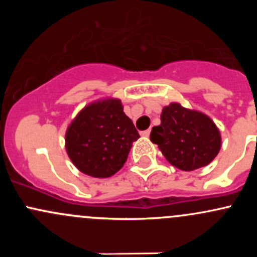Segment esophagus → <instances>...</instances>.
I'll use <instances>...</instances> for the list:
<instances>
[{
  "label": "esophagus",
  "instance_id": "34e87169",
  "mask_svg": "<svg viewBox=\"0 0 257 257\" xmlns=\"http://www.w3.org/2000/svg\"><path fill=\"white\" fill-rule=\"evenodd\" d=\"M141 134H142V136H143V137H149L150 129H147V131H143Z\"/></svg>",
  "mask_w": 257,
  "mask_h": 257
}]
</instances>
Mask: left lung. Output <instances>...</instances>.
I'll return each mask as SVG.
<instances>
[{
	"instance_id": "1",
	"label": "left lung",
	"mask_w": 257,
	"mask_h": 257,
	"mask_svg": "<svg viewBox=\"0 0 257 257\" xmlns=\"http://www.w3.org/2000/svg\"><path fill=\"white\" fill-rule=\"evenodd\" d=\"M150 141L170 164L184 172L208 165L221 147V136L214 121L206 114L186 109L179 103L163 108L160 125L153 126Z\"/></svg>"
}]
</instances>
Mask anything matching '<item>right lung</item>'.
Here are the masks:
<instances>
[{
  "mask_svg": "<svg viewBox=\"0 0 257 257\" xmlns=\"http://www.w3.org/2000/svg\"><path fill=\"white\" fill-rule=\"evenodd\" d=\"M139 133L120 99L105 98L83 108L66 132L69 159L83 174L109 178L123 168Z\"/></svg>",
  "mask_w": 257,
  "mask_h": 257,
  "instance_id": "add662e5",
  "label": "right lung"
}]
</instances>
